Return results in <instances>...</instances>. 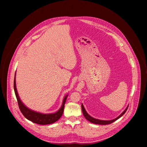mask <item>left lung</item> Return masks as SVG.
<instances>
[{"instance_id": "8db88e82", "label": "left lung", "mask_w": 147, "mask_h": 147, "mask_svg": "<svg viewBox=\"0 0 147 147\" xmlns=\"http://www.w3.org/2000/svg\"><path fill=\"white\" fill-rule=\"evenodd\" d=\"M128 107H129V105L126 107V108H125L124 109V111L119 116H117V117H116L115 119H112V120H100V119H95V118H94L92 117V116H91L86 111L84 107L83 104L82 103L81 104V108H82V113L84 115V116L85 118L88 120L89 121H90L91 123H92L94 124H100V125H106V124H111L113 122L115 121L116 120H117V119H119L120 117H121L125 113V112H126V111L128 109Z\"/></svg>"}]
</instances>
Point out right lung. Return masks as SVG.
I'll list each match as a JSON object with an SVG mask.
<instances>
[{
  "label": "right lung",
  "mask_w": 147,
  "mask_h": 147,
  "mask_svg": "<svg viewBox=\"0 0 147 147\" xmlns=\"http://www.w3.org/2000/svg\"><path fill=\"white\" fill-rule=\"evenodd\" d=\"M16 72L15 73L14 80V90L16 98L17 99L19 108L21 112H22V113H23V115L24 116V117L28 120L34 123H36L41 125L52 124L56 122V121H57L62 116L63 113L65 104L66 101V99L68 96V94L64 96L63 99L62 105L61 107L57 111H56L55 113H40L39 112L33 111L25 105L24 103L22 101V100H21L18 95L17 90L16 88Z\"/></svg>",
  "instance_id": "right-lung-1"
}]
</instances>
